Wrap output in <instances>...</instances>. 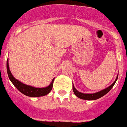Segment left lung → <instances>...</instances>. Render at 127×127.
<instances>
[{"instance_id": "obj_1", "label": "left lung", "mask_w": 127, "mask_h": 127, "mask_svg": "<svg viewBox=\"0 0 127 127\" xmlns=\"http://www.w3.org/2000/svg\"><path fill=\"white\" fill-rule=\"evenodd\" d=\"M118 79V76L117 77V79L115 81V82L111 85V86H109L108 88H106V89H104V90H102V91H100L98 92V93H93V94H84L82 93H80L77 90L75 89L74 87V86H72V90H73V92H74V95L77 96V97H79V98H81V99H84V100H96V99H98V98H100V97H102V96L105 95L106 93H108L111 89L113 87V86L115 85V83H116V81Z\"/></svg>"}]
</instances>
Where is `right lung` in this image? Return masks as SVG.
Here are the masks:
<instances>
[{
	"label": "right lung",
	"instance_id": "right-lung-1",
	"mask_svg": "<svg viewBox=\"0 0 127 127\" xmlns=\"http://www.w3.org/2000/svg\"><path fill=\"white\" fill-rule=\"evenodd\" d=\"M6 69H7L8 78L10 80V81L12 82V84L14 85V87H16V89L21 93H22L25 95L28 96L37 97V96H42L46 95L47 94H48L51 92V91L53 89L54 79H53L51 85L47 87H45V88H35V87L23 84L20 81H18L17 79H15L14 76H12V73L10 72V70L9 69V65H8V60L6 61Z\"/></svg>",
	"mask_w": 127,
	"mask_h": 127
}]
</instances>
